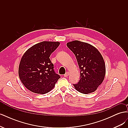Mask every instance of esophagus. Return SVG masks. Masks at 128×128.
Masks as SVG:
<instances>
[{
    "label": "esophagus",
    "instance_id": "obj_1",
    "mask_svg": "<svg viewBox=\"0 0 128 128\" xmlns=\"http://www.w3.org/2000/svg\"><path fill=\"white\" fill-rule=\"evenodd\" d=\"M69 74L68 72H66L65 74L64 75V77H67L69 75Z\"/></svg>",
    "mask_w": 128,
    "mask_h": 128
}]
</instances>
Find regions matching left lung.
I'll use <instances>...</instances> for the list:
<instances>
[{"label": "left lung", "mask_w": 128, "mask_h": 128, "mask_svg": "<svg viewBox=\"0 0 128 128\" xmlns=\"http://www.w3.org/2000/svg\"><path fill=\"white\" fill-rule=\"evenodd\" d=\"M74 54L80 69V80L73 84L77 91L83 94L94 92L103 82L105 64L98 50L92 45L78 40L67 44Z\"/></svg>", "instance_id": "8db88e82"}]
</instances>
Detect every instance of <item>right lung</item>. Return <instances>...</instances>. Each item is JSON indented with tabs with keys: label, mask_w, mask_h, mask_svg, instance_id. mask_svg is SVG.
I'll use <instances>...</instances> for the list:
<instances>
[{
	"label": "right lung",
	"mask_w": 128,
	"mask_h": 128,
	"mask_svg": "<svg viewBox=\"0 0 128 128\" xmlns=\"http://www.w3.org/2000/svg\"><path fill=\"white\" fill-rule=\"evenodd\" d=\"M59 42L44 41L32 46L22 56L18 67L22 83L29 90L45 94L54 87L60 78L54 70L50 56Z\"/></svg>",
	"instance_id": "add662e5"
}]
</instances>
